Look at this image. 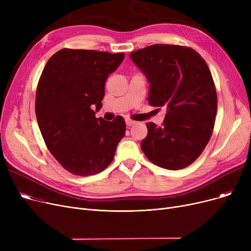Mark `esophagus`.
I'll return each instance as SVG.
<instances>
[{"instance_id":"1","label":"esophagus","mask_w":251,"mask_h":251,"mask_svg":"<svg viewBox=\"0 0 251 251\" xmlns=\"http://www.w3.org/2000/svg\"><path fill=\"white\" fill-rule=\"evenodd\" d=\"M126 125L128 126V127H130V126H132V125H134L136 122L135 121H133V120H130V119H126Z\"/></svg>"}]
</instances>
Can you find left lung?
<instances>
[{"label":"left lung","mask_w":251,"mask_h":251,"mask_svg":"<svg viewBox=\"0 0 251 251\" xmlns=\"http://www.w3.org/2000/svg\"><path fill=\"white\" fill-rule=\"evenodd\" d=\"M147 76L149 102L167 110L163 126L149 122L141 150L154 165L180 170L206 147L217 114V91L205 61L191 48L152 45L129 55Z\"/></svg>","instance_id":"left-lung-1"}]
</instances>
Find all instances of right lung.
I'll list each match as a JSON object with an SVG mask.
<instances>
[{"mask_svg":"<svg viewBox=\"0 0 251 251\" xmlns=\"http://www.w3.org/2000/svg\"><path fill=\"white\" fill-rule=\"evenodd\" d=\"M92 50L63 49L46 64L36 89L35 114L50 152L61 166L78 176L100 173L113 161L126 124L96 118L104 84L124 59Z\"/></svg>","mask_w":251,"mask_h":251,"instance_id":"add662e5","label":"right lung"}]
</instances>
